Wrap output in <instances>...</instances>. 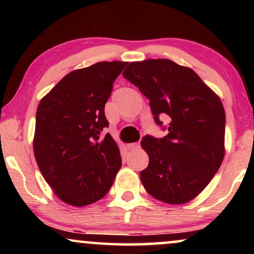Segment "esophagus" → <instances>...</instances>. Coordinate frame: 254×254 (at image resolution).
<instances>
[{"mask_svg": "<svg viewBox=\"0 0 254 254\" xmlns=\"http://www.w3.org/2000/svg\"><path fill=\"white\" fill-rule=\"evenodd\" d=\"M127 147H128V149H130V150H136V149L141 147V144H140V142H135V143H129Z\"/></svg>", "mask_w": 254, "mask_h": 254, "instance_id": "obj_1", "label": "esophagus"}]
</instances>
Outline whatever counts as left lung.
Masks as SVG:
<instances>
[{
  "label": "left lung",
  "instance_id": "1",
  "mask_svg": "<svg viewBox=\"0 0 254 254\" xmlns=\"http://www.w3.org/2000/svg\"><path fill=\"white\" fill-rule=\"evenodd\" d=\"M123 75L149 99L158 126L162 114L171 119L166 136L145 135L141 141L149 156L140 175L145 190L165 203L189 202L206 189L224 158L221 99L195 71L168 59L131 62Z\"/></svg>",
  "mask_w": 254,
  "mask_h": 254
}]
</instances>
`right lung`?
<instances>
[{
  "instance_id": "add662e5",
  "label": "right lung",
  "mask_w": 254,
  "mask_h": 254,
  "mask_svg": "<svg viewBox=\"0 0 254 254\" xmlns=\"http://www.w3.org/2000/svg\"><path fill=\"white\" fill-rule=\"evenodd\" d=\"M128 62H97L65 75L38 105L33 151L40 172L64 202L91 204L106 195L121 168L105 104Z\"/></svg>"
}]
</instances>
